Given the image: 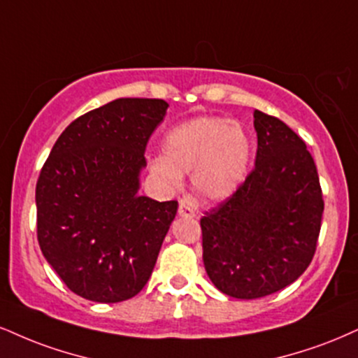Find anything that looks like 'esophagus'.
<instances>
[{
    "instance_id": "1",
    "label": "esophagus",
    "mask_w": 358,
    "mask_h": 358,
    "mask_svg": "<svg viewBox=\"0 0 358 358\" xmlns=\"http://www.w3.org/2000/svg\"><path fill=\"white\" fill-rule=\"evenodd\" d=\"M178 215H180V217H185V218H193V217H195V212H193V208H190V206H188L187 203H180Z\"/></svg>"
}]
</instances>
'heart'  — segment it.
<instances>
[{
  "instance_id": "b5f03b06",
  "label": "heart",
  "mask_w": 358,
  "mask_h": 358,
  "mask_svg": "<svg viewBox=\"0 0 358 358\" xmlns=\"http://www.w3.org/2000/svg\"><path fill=\"white\" fill-rule=\"evenodd\" d=\"M252 150V136L242 123L223 116H196L163 135V155L152 158L148 166L163 190H178L183 173L190 171L198 198L222 201L243 185Z\"/></svg>"
}]
</instances>
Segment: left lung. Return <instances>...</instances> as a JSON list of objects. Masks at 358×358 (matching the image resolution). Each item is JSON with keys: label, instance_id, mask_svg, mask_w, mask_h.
I'll list each match as a JSON object with an SVG mask.
<instances>
[{"label": "left lung", "instance_id": "left-lung-1", "mask_svg": "<svg viewBox=\"0 0 358 358\" xmlns=\"http://www.w3.org/2000/svg\"><path fill=\"white\" fill-rule=\"evenodd\" d=\"M253 127L255 168L200 220L206 273L222 294L243 300L275 294L307 270L324 213L315 162L302 138L258 110Z\"/></svg>", "mask_w": 358, "mask_h": 358}]
</instances>
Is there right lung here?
Wrapping results in <instances>:
<instances>
[{
    "mask_svg": "<svg viewBox=\"0 0 358 358\" xmlns=\"http://www.w3.org/2000/svg\"><path fill=\"white\" fill-rule=\"evenodd\" d=\"M168 103L118 98L66 127L36 183L38 243L64 285L116 303L148 282L178 201L140 196L145 148Z\"/></svg>",
    "mask_w": 358,
    "mask_h": 358,
    "instance_id": "right-lung-1",
    "label": "right lung"
}]
</instances>
